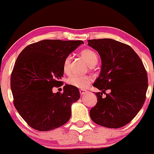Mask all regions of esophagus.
Wrapping results in <instances>:
<instances>
[{"label": "esophagus", "mask_w": 154, "mask_h": 154, "mask_svg": "<svg viewBox=\"0 0 154 154\" xmlns=\"http://www.w3.org/2000/svg\"><path fill=\"white\" fill-rule=\"evenodd\" d=\"M79 92H80V94H81V95H85L86 93H87V90H84V89H80V90H79Z\"/></svg>", "instance_id": "obj_1"}]
</instances>
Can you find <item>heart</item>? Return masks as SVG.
Listing matches in <instances>:
<instances>
[{"label":"heart","instance_id":"b5f03b06","mask_svg":"<svg viewBox=\"0 0 154 154\" xmlns=\"http://www.w3.org/2000/svg\"><path fill=\"white\" fill-rule=\"evenodd\" d=\"M81 56L84 58L87 62L90 67H93L98 62V56L95 51L91 49H84L81 51ZM72 57L70 55L67 56L64 58L62 64V68L65 74H69L70 72V64ZM92 79L90 75H71L67 79V84L72 87H77L79 89H85L90 85L92 82Z\"/></svg>","mask_w":154,"mask_h":154}]
</instances>
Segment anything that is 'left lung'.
Here are the masks:
<instances>
[{"label":"left lung","instance_id":"1","mask_svg":"<svg viewBox=\"0 0 154 154\" xmlns=\"http://www.w3.org/2000/svg\"><path fill=\"white\" fill-rule=\"evenodd\" d=\"M101 58V70L93 87L97 103L90 111L94 123L118 128L130 123L144 104L148 75L141 59L129 45L112 39L87 40ZM107 89L110 93L105 92ZM103 93L106 97H102Z\"/></svg>","mask_w":154,"mask_h":154}]
</instances>
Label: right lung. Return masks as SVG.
<instances>
[{"label":"right lung","mask_w":154,"mask_h":154,"mask_svg":"<svg viewBox=\"0 0 154 154\" xmlns=\"http://www.w3.org/2000/svg\"><path fill=\"white\" fill-rule=\"evenodd\" d=\"M82 43L44 39L29 45L19 54L11 75L13 103L31 128L51 131L70 120L71 104L80 97L79 89L68 84L63 92L54 93L52 89L63 84L64 58Z\"/></svg>","instance_id":"1"}]
</instances>
